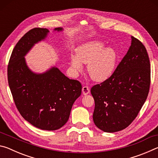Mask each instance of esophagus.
<instances>
[{
  "mask_svg": "<svg viewBox=\"0 0 158 158\" xmlns=\"http://www.w3.org/2000/svg\"><path fill=\"white\" fill-rule=\"evenodd\" d=\"M82 93H83V94L85 95L89 94V93H90L89 88L88 87V86H86V85H85V86L83 87L82 88Z\"/></svg>",
  "mask_w": 158,
  "mask_h": 158,
  "instance_id": "obj_1",
  "label": "esophagus"
}]
</instances>
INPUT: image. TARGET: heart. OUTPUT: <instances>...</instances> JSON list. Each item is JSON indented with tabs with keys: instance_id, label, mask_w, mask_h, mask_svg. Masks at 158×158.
<instances>
[{
	"instance_id": "b5f03b06",
	"label": "heart",
	"mask_w": 158,
	"mask_h": 158,
	"mask_svg": "<svg viewBox=\"0 0 158 158\" xmlns=\"http://www.w3.org/2000/svg\"><path fill=\"white\" fill-rule=\"evenodd\" d=\"M100 41H92L77 49L76 56L71 58V65L75 71H81L82 63L88 64L87 73L95 81L109 79L116 69L119 56L111 47L105 48Z\"/></svg>"
}]
</instances>
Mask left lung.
I'll list each match as a JSON object with an SVG mask.
<instances>
[{"mask_svg": "<svg viewBox=\"0 0 158 158\" xmlns=\"http://www.w3.org/2000/svg\"><path fill=\"white\" fill-rule=\"evenodd\" d=\"M151 85V64L142 42L132 37L126 55L112 75L90 93L95 100L93 118L106 132L122 130L137 116L148 97Z\"/></svg>", "mask_w": 158, "mask_h": 158, "instance_id": "left-lung-1", "label": "left lung"}]
</instances>
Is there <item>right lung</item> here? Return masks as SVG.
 I'll return each mask as SVG.
<instances>
[{
  "label": "right lung",
  "instance_id": "1",
  "mask_svg": "<svg viewBox=\"0 0 158 158\" xmlns=\"http://www.w3.org/2000/svg\"><path fill=\"white\" fill-rule=\"evenodd\" d=\"M49 32L47 28H34L19 40L10 58L7 79L15 105L23 118L40 129L56 130L68 121L82 86L79 81L69 79L57 68L37 74L26 65L23 56Z\"/></svg>",
  "mask_w": 158,
  "mask_h": 158
}]
</instances>
